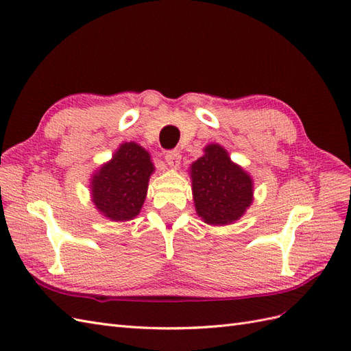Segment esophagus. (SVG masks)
<instances>
[{"label": "esophagus", "mask_w": 351, "mask_h": 351, "mask_svg": "<svg viewBox=\"0 0 351 351\" xmlns=\"http://www.w3.org/2000/svg\"><path fill=\"white\" fill-rule=\"evenodd\" d=\"M165 161L171 168H177L180 165V162H182V155H180L177 151L167 152L165 154Z\"/></svg>", "instance_id": "34e87169"}]
</instances>
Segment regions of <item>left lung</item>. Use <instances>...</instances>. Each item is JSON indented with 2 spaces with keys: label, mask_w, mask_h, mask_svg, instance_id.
<instances>
[{
  "label": "left lung",
  "mask_w": 351,
  "mask_h": 351,
  "mask_svg": "<svg viewBox=\"0 0 351 351\" xmlns=\"http://www.w3.org/2000/svg\"><path fill=\"white\" fill-rule=\"evenodd\" d=\"M204 152L189 171L196 214L205 224L230 226L252 205L253 178L221 145L209 143Z\"/></svg>",
  "instance_id": "left-lung-1"
}]
</instances>
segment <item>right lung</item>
Returning <instances> with one entry per match:
<instances>
[{
  "label": "right lung",
  "instance_id": "right-lung-1",
  "mask_svg": "<svg viewBox=\"0 0 351 351\" xmlns=\"http://www.w3.org/2000/svg\"><path fill=\"white\" fill-rule=\"evenodd\" d=\"M155 167L149 152L136 142H124L90 177V200L99 214L115 222L141 214Z\"/></svg>",
  "mask_w": 351,
  "mask_h": 351
}]
</instances>
